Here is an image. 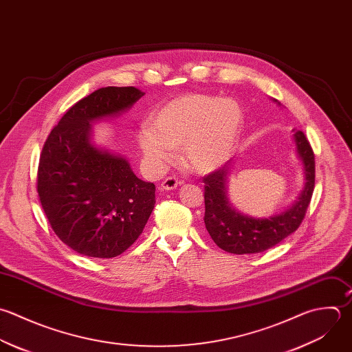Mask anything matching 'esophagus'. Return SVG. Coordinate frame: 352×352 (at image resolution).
Wrapping results in <instances>:
<instances>
[{"label":"esophagus","mask_w":352,"mask_h":352,"mask_svg":"<svg viewBox=\"0 0 352 352\" xmlns=\"http://www.w3.org/2000/svg\"><path fill=\"white\" fill-rule=\"evenodd\" d=\"M178 185H179L178 179L174 178V177H170V178H166V179L162 182L160 188H162L163 190H174V189H177Z\"/></svg>","instance_id":"esophagus-1"}]
</instances>
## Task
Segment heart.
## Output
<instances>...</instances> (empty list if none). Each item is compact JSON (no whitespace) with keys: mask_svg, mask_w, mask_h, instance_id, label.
I'll return each instance as SVG.
<instances>
[{"mask_svg":"<svg viewBox=\"0 0 352 352\" xmlns=\"http://www.w3.org/2000/svg\"><path fill=\"white\" fill-rule=\"evenodd\" d=\"M241 107L233 100L188 94L156 109L151 124L138 131L146 168L160 174L182 146L184 160L197 173H212L232 156L243 126Z\"/></svg>","mask_w":352,"mask_h":352,"instance_id":"1","label":"heart"}]
</instances>
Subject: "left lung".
<instances>
[{
  "instance_id": "left-lung-1",
  "label": "left lung",
  "mask_w": 352,
  "mask_h": 352,
  "mask_svg": "<svg viewBox=\"0 0 352 352\" xmlns=\"http://www.w3.org/2000/svg\"><path fill=\"white\" fill-rule=\"evenodd\" d=\"M273 101L281 105L276 98ZM292 137L302 163L305 186L296 200L280 212L259 218L233 206L228 186L232 162L204 178V223L214 243L223 251L236 255L259 254L277 245L300 226L314 190L316 162L306 135L299 130Z\"/></svg>"
}]
</instances>
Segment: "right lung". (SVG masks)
Returning a JSON list of instances; mask_svg holds the SVG:
<instances>
[{
	"label": "right lung",
	"instance_id": "right-lung-1",
	"mask_svg": "<svg viewBox=\"0 0 352 352\" xmlns=\"http://www.w3.org/2000/svg\"><path fill=\"white\" fill-rule=\"evenodd\" d=\"M142 96L133 86L93 91L64 113L42 148L36 182L42 208L56 236L83 256L123 254L153 211L155 185L93 138V123L120 116Z\"/></svg>",
	"mask_w": 352,
	"mask_h": 352
}]
</instances>
